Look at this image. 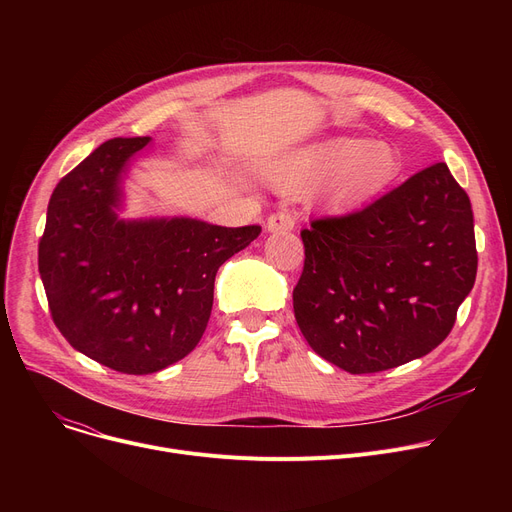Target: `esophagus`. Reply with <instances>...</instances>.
Returning <instances> with one entry per match:
<instances>
[{
  "label": "esophagus",
  "instance_id": "esophagus-1",
  "mask_svg": "<svg viewBox=\"0 0 512 512\" xmlns=\"http://www.w3.org/2000/svg\"><path fill=\"white\" fill-rule=\"evenodd\" d=\"M267 230H270V232H290V230H294V218L288 211L272 213L270 218H267Z\"/></svg>",
  "mask_w": 512,
  "mask_h": 512
}]
</instances>
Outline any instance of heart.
Returning a JSON list of instances; mask_svg holds the SVG:
<instances>
[{
    "label": "heart",
    "mask_w": 512,
    "mask_h": 512,
    "mask_svg": "<svg viewBox=\"0 0 512 512\" xmlns=\"http://www.w3.org/2000/svg\"><path fill=\"white\" fill-rule=\"evenodd\" d=\"M400 157L386 143L332 139L284 155L272 170L282 193H303L317 183L319 195L334 205H348L380 195L398 178Z\"/></svg>",
    "instance_id": "1"
}]
</instances>
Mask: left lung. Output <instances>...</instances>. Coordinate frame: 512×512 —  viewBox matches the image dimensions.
<instances>
[{
	"instance_id": "obj_1",
	"label": "left lung",
	"mask_w": 512,
	"mask_h": 512,
	"mask_svg": "<svg viewBox=\"0 0 512 512\" xmlns=\"http://www.w3.org/2000/svg\"><path fill=\"white\" fill-rule=\"evenodd\" d=\"M292 290L313 351L348 373H378L444 342L475 284L473 209L434 164L365 209L313 220Z\"/></svg>"
}]
</instances>
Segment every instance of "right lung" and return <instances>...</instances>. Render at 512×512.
<instances>
[{"mask_svg": "<svg viewBox=\"0 0 512 512\" xmlns=\"http://www.w3.org/2000/svg\"><path fill=\"white\" fill-rule=\"evenodd\" d=\"M149 137L112 139L66 174L47 205L39 274L53 324L89 359L147 375L199 344L220 265L261 226L120 220L122 176Z\"/></svg>", "mask_w": 512, "mask_h": 512, "instance_id": "add662e5", "label": "right lung"}]
</instances>
